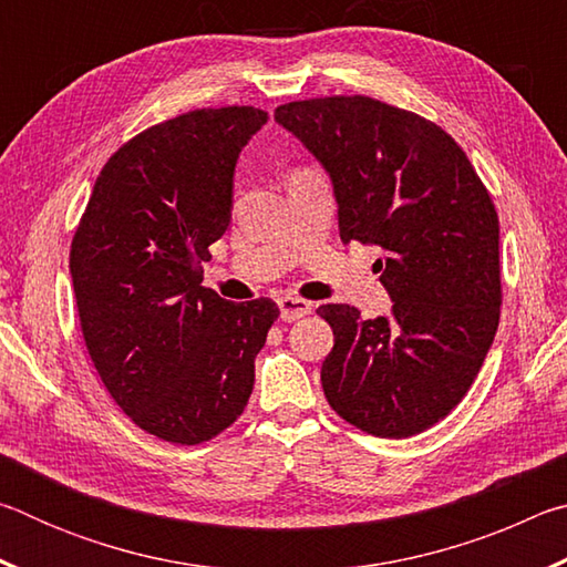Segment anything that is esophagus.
<instances>
[{
	"mask_svg": "<svg viewBox=\"0 0 567 567\" xmlns=\"http://www.w3.org/2000/svg\"><path fill=\"white\" fill-rule=\"evenodd\" d=\"M277 305H280V318L285 322H295V320H300V318H305V315L312 312V302L302 300V297L287 295V297H280Z\"/></svg>",
	"mask_w": 567,
	"mask_h": 567,
	"instance_id": "esophagus-1",
	"label": "esophagus"
}]
</instances>
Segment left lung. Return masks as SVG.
Masks as SVG:
<instances>
[{
    "label": "left lung",
    "instance_id": "8db88e82",
    "mask_svg": "<svg viewBox=\"0 0 567 567\" xmlns=\"http://www.w3.org/2000/svg\"><path fill=\"white\" fill-rule=\"evenodd\" d=\"M275 120L330 172L342 243L382 247L390 318L322 305L330 408L362 433L412 437L473 385L501 322V225L463 147L415 112L362 94L287 102Z\"/></svg>",
    "mask_w": 567,
    "mask_h": 567
}]
</instances>
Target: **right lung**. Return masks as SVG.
<instances>
[{
    "instance_id": "right-lung-1",
    "label": "right lung",
    "mask_w": 567,
    "mask_h": 567,
    "mask_svg": "<svg viewBox=\"0 0 567 567\" xmlns=\"http://www.w3.org/2000/svg\"><path fill=\"white\" fill-rule=\"evenodd\" d=\"M267 122L257 107L159 122L102 167L72 237L70 272L90 358L134 425L199 445L243 415L255 358L277 320L270 297L227 302L203 287L225 235L235 165Z\"/></svg>"
}]
</instances>
